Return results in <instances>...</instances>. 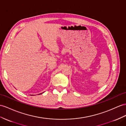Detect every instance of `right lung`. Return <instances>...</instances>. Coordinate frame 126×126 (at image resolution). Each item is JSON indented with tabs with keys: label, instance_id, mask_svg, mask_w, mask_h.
Returning a JSON list of instances; mask_svg holds the SVG:
<instances>
[{
	"label": "right lung",
	"instance_id": "right-lung-1",
	"mask_svg": "<svg viewBox=\"0 0 126 126\" xmlns=\"http://www.w3.org/2000/svg\"><path fill=\"white\" fill-rule=\"evenodd\" d=\"M43 93H41V94H39V95H40V94H43Z\"/></svg>",
	"mask_w": 126,
	"mask_h": 126
}]
</instances>
